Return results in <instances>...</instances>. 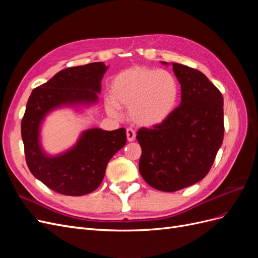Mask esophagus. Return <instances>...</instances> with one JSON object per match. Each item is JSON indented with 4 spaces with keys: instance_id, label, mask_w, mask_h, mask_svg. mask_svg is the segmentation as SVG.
<instances>
[{
    "instance_id": "obj_1",
    "label": "esophagus",
    "mask_w": 258,
    "mask_h": 258,
    "mask_svg": "<svg viewBox=\"0 0 258 258\" xmlns=\"http://www.w3.org/2000/svg\"><path fill=\"white\" fill-rule=\"evenodd\" d=\"M126 135H127V140H128L129 142L135 141V139H136V132H135L134 129L128 128V129L126 130Z\"/></svg>"
}]
</instances>
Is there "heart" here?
Here are the masks:
<instances>
[{"label":"heart","mask_w":258,"mask_h":258,"mask_svg":"<svg viewBox=\"0 0 258 258\" xmlns=\"http://www.w3.org/2000/svg\"><path fill=\"white\" fill-rule=\"evenodd\" d=\"M178 83L166 70L132 67L117 74L111 84V99L106 108L118 115L117 106L129 107V117L141 126H156L175 110Z\"/></svg>","instance_id":"1"}]
</instances>
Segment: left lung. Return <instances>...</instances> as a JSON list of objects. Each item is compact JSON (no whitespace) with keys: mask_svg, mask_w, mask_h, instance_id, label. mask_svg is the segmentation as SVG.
<instances>
[{"mask_svg":"<svg viewBox=\"0 0 258 258\" xmlns=\"http://www.w3.org/2000/svg\"><path fill=\"white\" fill-rule=\"evenodd\" d=\"M172 67L181 84V104L163 122L137 132L142 148L140 173L153 188L168 192L201 181L224 139L221 91L198 70Z\"/></svg>","mask_w":258,"mask_h":258,"instance_id":"8db88e82","label":"left lung"}]
</instances>
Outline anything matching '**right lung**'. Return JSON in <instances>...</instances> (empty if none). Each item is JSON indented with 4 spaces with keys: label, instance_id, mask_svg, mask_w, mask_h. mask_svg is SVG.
<instances>
[{
    "label": "right lung",
    "instance_id": "add662e5",
    "mask_svg": "<svg viewBox=\"0 0 258 258\" xmlns=\"http://www.w3.org/2000/svg\"><path fill=\"white\" fill-rule=\"evenodd\" d=\"M102 62L67 68L31 92L21 120V138L29 170L48 188L66 196H83L96 190L104 177L107 162L126 144V129H90L71 151L47 157L38 144L44 116L66 103L96 102L106 71Z\"/></svg>",
    "mask_w": 258,
    "mask_h": 258
}]
</instances>
